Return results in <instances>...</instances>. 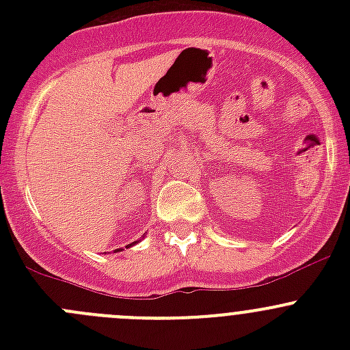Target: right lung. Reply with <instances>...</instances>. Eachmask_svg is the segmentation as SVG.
I'll list each match as a JSON object with an SVG mask.
<instances>
[{
  "instance_id": "obj_1",
  "label": "right lung",
  "mask_w": 350,
  "mask_h": 350,
  "mask_svg": "<svg viewBox=\"0 0 350 350\" xmlns=\"http://www.w3.org/2000/svg\"><path fill=\"white\" fill-rule=\"evenodd\" d=\"M130 245H132V243H130ZM130 245H126V247H130Z\"/></svg>"
}]
</instances>
